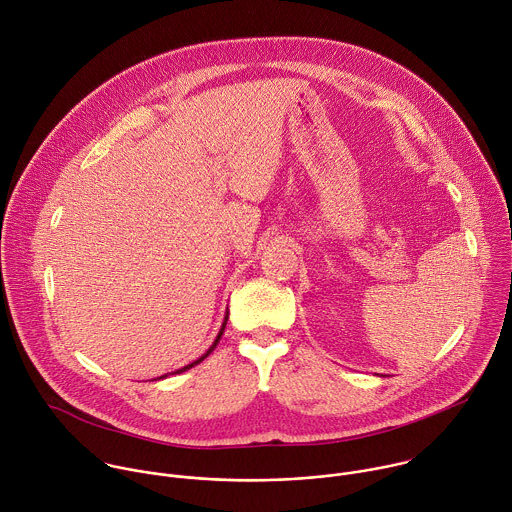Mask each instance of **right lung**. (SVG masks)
<instances>
[{
    "mask_svg": "<svg viewBox=\"0 0 512 512\" xmlns=\"http://www.w3.org/2000/svg\"><path fill=\"white\" fill-rule=\"evenodd\" d=\"M227 319H229V313H227V315H225V321H223V325H221V329H219V333H217V337H215V341H213V345H211V347H209V349H207V351H205V353H203V355H201V357H199V359H197V361H193V363H189V365H185V367H183V369H177V371H175V373H173V375H177V373H183V371H187V369H191V367H195V365H199V363H201V361H203V359H207V357H209V355H211V353H213V349H215V347H217V343H219V339H221V335H223V331H225V325H227ZM165 377H167V375H163V377H159V379H165Z\"/></svg>",
    "mask_w": 512,
    "mask_h": 512,
    "instance_id": "right-lung-1",
    "label": "right lung"
}]
</instances>
